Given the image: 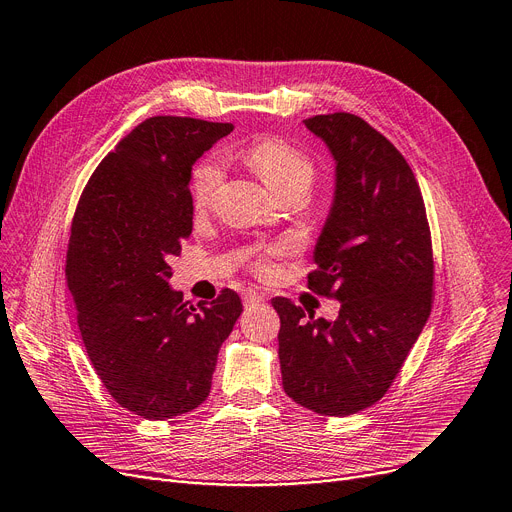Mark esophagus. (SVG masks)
I'll return each instance as SVG.
<instances>
[{
	"label": "esophagus",
	"mask_w": 512,
	"mask_h": 512,
	"mask_svg": "<svg viewBox=\"0 0 512 512\" xmlns=\"http://www.w3.org/2000/svg\"><path fill=\"white\" fill-rule=\"evenodd\" d=\"M260 302H264V294H260V291H256V289L243 291V304H246V306H254V304H260Z\"/></svg>",
	"instance_id": "1"
}]
</instances>
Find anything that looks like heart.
I'll return each mask as SVG.
<instances>
[{
    "mask_svg": "<svg viewBox=\"0 0 512 512\" xmlns=\"http://www.w3.org/2000/svg\"><path fill=\"white\" fill-rule=\"evenodd\" d=\"M241 158L256 170L258 177L275 196L289 189L308 191L314 181L312 160L281 139H258L243 150ZM221 177V164L214 156L196 164L191 175V198L196 206L204 208L212 202L218 185H221Z\"/></svg>",
    "mask_w": 512,
    "mask_h": 512,
    "instance_id": "heart-1",
    "label": "heart"
}]
</instances>
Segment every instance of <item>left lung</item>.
<instances>
[{"label":"left lung","mask_w":512,"mask_h":512,"mask_svg":"<svg viewBox=\"0 0 512 512\" xmlns=\"http://www.w3.org/2000/svg\"><path fill=\"white\" fill-rule=\"evenodd\" d=\"M335 162L333 202L308 287L339 302L335 321L275 298L285 394L325 417L375 404L400 373L431 312L433 254L419 183L404 156L362 118L302 120Z\"/></svg>","instance_id":"left-lung-1"}]
</instances>
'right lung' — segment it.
<instances>
[{"label": "right lung", "instance_id": "add662e5", "mask_svg": "<svg viewBox=\"0 0 512 512\" xmlns=\"http://www.w3.org/2000/svg\"><path fill=\"white\" fill-rule=\"evenodd\" d=\"M231 123L152 116L91 175L72 218L66 279L87 356L110 396L166 421L210 394L218 350L243 310L233 289L187 308L170 258L191 235V166Z\"/></svg>", "mask_w": 512, "mask_h": 512}]
</instances>
